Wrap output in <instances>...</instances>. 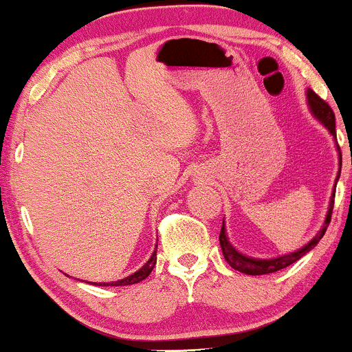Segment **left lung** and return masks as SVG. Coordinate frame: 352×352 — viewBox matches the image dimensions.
Here are the masks:
<instances>
[{
  "label": "left lung",
  "mask_w": 352,
  "mask_h": 352,
  "mask_svg": "<svg viewBox=\"0 0 352 352\" xmlns=\"http://www.w3.org/2000/svg\"><path fill=\"white\" fill-rule=\"evenodd\" d=\"M306 96H308V106L311 109V112H313V116L316 117L319 122L324 125V127L331 132V135L336 139V117H334L333 109L328 106V102H324V100L319 98L316 92L311 91V89L306 91ZM339 175H341V151H339V172L336 177V184L339 180ZM333 207H334V192L333 195H331L329 208H328V213H326V220L324 223H322V228L316 233V236H314L311 241H308V245H305L302 248L296 250V252L289 254H283V256H278V258H272V260H258V258L245 256V254H241L238 250L233 248V245L228 241L227 232H225V221H223V225H221V232H220V246H221V252H223L225 260H227V263L232 266L233 270H236V272H241L245 274H253V276H256V274H268V273L280 272V270L293 265L294 261H298L300 258L305 256L306 253L311 252V250L319 243V240L324 236L326 230H328Z\"/></svg>",
  "instance_id": "left-lung-1"
}]
</instances>
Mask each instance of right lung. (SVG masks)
<instances>
[{
  "label": "right lung",
  "instance_id": "1",
  "mask_svg": "<svg viewBox=\"0 0 352 352\" xmlns=\"http://www.w3.org/2000/svg\"><path fill=\"white\" fill-rule=\"evenodd\" d=\"M157 263V246L155 250H153V253L151 254V258L147 260V263H145L142 268L139 270V272L132 273L131 276H125L122 280H117V281H111V283H94V285L98 286H127V285H135V283L145 280V278L151 274V272L153 270V266ZM92 285V283H91Z\"/></svg>",
  "mask_w": 352,
  "mask_h": 352
}]
</instances>
